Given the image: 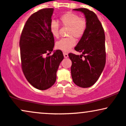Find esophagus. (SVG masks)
<instances>
[{"mask_svg":"<svg viewBox=\"0 0 126 126\" xmlns=\"http://www.w3.org/2000/svg\"><path fill=\"white\" fill-rule=\"evenodd\" d=\"M63 56H64V58H67V57H69V56H68V53H66V52H63Z\"/></svg>","mask_w":126,"mask_h":126,"instance_id":"esophagus-1","label":"esophagus"}]
</instances>
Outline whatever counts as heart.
Instances as JSON below:
<instances>
[{
	"label": "heart",
	"instance_id": "1",
	"mask_svg": "<svg viewBox=\"0 0 126 126\" xmlns=\"http://www.w3.org/2000/svg\"><path fill=\"white\" fill-rule=\"evenodd\" d=\"M60 21L63 25L69 27L67 38H62L56 43V47L63 51H68L76 44V38H81L86 30V23L84 19L80 18L78 14L72 12H67L60 17ZM60 26L58 22L52 21L50 25V30L52 35L56 38L59 36Z\"/></svg>",
	"mask_w": 126,
	"mask_h": 126
}]
</instances>
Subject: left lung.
<instances>
[{
	"mask_svg": "<svg viewBox=\"0 0 126 126\" xmlns=\"http://www.w3.org/2000/svg\"><path fill=\"white\" fill-rule=\"evenodd\" d=\"M84 14L86 27L84 34L75 47L80 55L69 53L72 61L73 81L81 88H89L97 81L105 64V34L101 23L94 12L86 8L74 9Z\"/></svg>",
	"mask_w": 126,
	"mask_h": 126,
	"instance_id": "8db88e82",
	"label": "left lung"
}]
</instances>
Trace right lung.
<instances>
[{"label": "right lung", "mask_w": 126, "mask_h": 126, "mask_svg": "<svg viewBox=\"0 0 126 126\" xmlns=\"http://www.w3.org/2000/svg\"><path fill=\"white\" fill-rule=\"evenodd\" d=\"M54 9L46 8L32 15L23 28L19 41L21 66L26 79L40 90L51 87L56 80V73L64 56L61 50L54 51V37L50 30Z\"/></svg>", "instance_id": "add662e5"}]
</instances>
